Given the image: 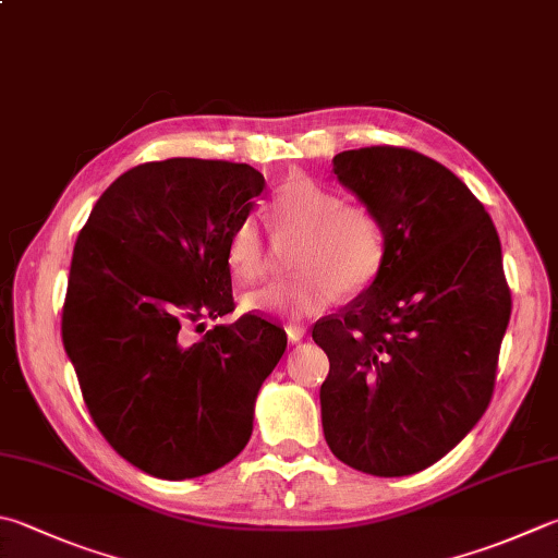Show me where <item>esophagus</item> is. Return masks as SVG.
Returning <instances> with one entry per match:
<instances>
[{"mask_svg": "<svg viewBox=\"0 0 558 558\" xmlns=\"http://www.w3.org/2000/svg\"><path fill=\"white\" fill-rule=\"evenodd\" d=\"M287 335H289V342L291 344L293 342H301L303 335H306V328H303V325H299V323H289L287 325Z\"/></svg>", "mask_w": 558, "mask_h": 558, "instance_id": "esophagus-1", "label": "esophagus"}]
</instances>
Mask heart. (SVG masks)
Segmentation results:
<instances>
[{
  "mask_svg": "<svg viewBox=\"0 0 558 558\" xmlns=\"http://www.w3.org/2000/svg\"><path fill=\"white\" fill-rule=\"evenodd\" d=\"M275 235H299L289 281H277L243 296L255 313L306 318L344 293L369 289L386 262V228L369 206L344 204V196L311 177H291L269 206ZM226 265L240 283L265 275L267 247L257 220L245 218L228 238Z\"/></svg>",
  "mask_w": 558,
  "mask_h": 558,
  "instance_id": "obj_1",
  "label": "heart"
}]
</instances>
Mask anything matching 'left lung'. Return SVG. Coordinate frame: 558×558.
I'll list each match as a JSON object with an SVG mask.
<instances>
[{"label": "left lung", "instance_id": "8db88e82", "mask_svg": "<svg viewBox=\"0 0 558 558\" xmlns=\"http://www.w3.org/2000/svg\"><path fill=\"white\" fill-rule=\"evenodd\" d=\"M332 172L381 218L386 262L369 289L313 325L330 360L325 442L364 474L410 476L490 403L512 311L498 230L454 172L415 150H344Z\"/></svg>", "mask_w": 558, "mask_h": 558}]
</instances>
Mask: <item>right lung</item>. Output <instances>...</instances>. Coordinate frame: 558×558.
I'll list each match as a JSON object with an SVG mask.
<instances>
[{
	"label": "right lung",
	"instance_id": "right-lung-1",
	"mask_svg": "<svg viewBox=\"0 0 558 558\" xmlns=\"http://www.w3.org/2000/svg\"><path fill=\"white\" fill-rule=\"evenodd\" d=\"M265 177L226 160L172 157L121 174L94 204L72 252L62 344L99 433L157 478H196L245 449L259 386L287 332L233 313L228 238Z\"/></svg>",
	"mask_w": 558,
	"mask_h": 558
}]
</instances>
